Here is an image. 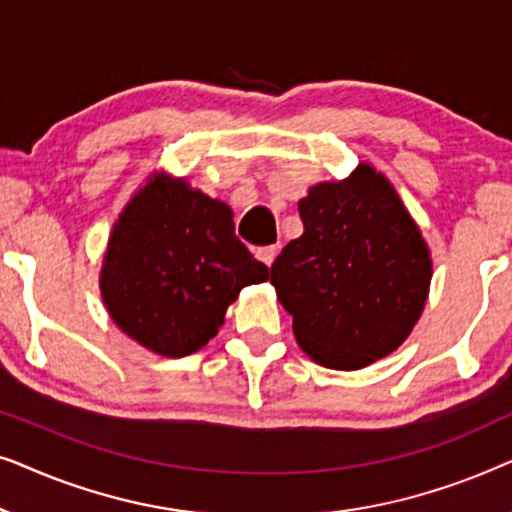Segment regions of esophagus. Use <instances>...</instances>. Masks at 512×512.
<instances>
[{"mask_svg":"<svg viewBox=\"0 0 512 512\" xmlns=\"http://www.w3.org/2000/svg\"><path fill=\"white\" fill-rule=\"evenodd\" d=\"M277 251H279V247H277V244H270V247H258V249L254 251V254H256V258H258V261H263V263H265V265H268V268H270V265H272V261H275Z\"/></svg>","mask_w":512,"mask_h":512,"instance_id":"34e87169","label":"esophagus"}]
</instances>
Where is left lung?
Masks as SVG:
<instances>
[{
	"mask_svg": "<svg viewBox=\"0 0 512 512\" xmlns=\"http://www.w3.org/2000/svg\"><path fill=\"white\" fill-rule=\"evenodd\" d=\"M303 235L270 268L303 352L359 370L394 352L424 310L431 256L387 177L361 163L298 202Z\"/></svg>",
	"mask_w": 512,
	"mask_h": 512,
	"instance_id": "obj_1",
	"label": "left lung"
}]
</instances>
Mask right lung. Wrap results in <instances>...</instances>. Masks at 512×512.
<instances>
[{
    "label": "right lung",
    "mask_w": 512,
    "mask_h": 512,
    "mask_svg": "<svg viewBox=\"0 0 512 512\" xmlns=\"http://www.w3.org/2000/svg\"><path fill=\"white\" fill-rule=\"evenodd\" d=\"M268 277V265L237 240L226 202L153 174L114 223L100 289L125 335L179 359L219 333L244 286Z\"/></svg>",
    "instance_id": "obj_1"
}]
</instances>
